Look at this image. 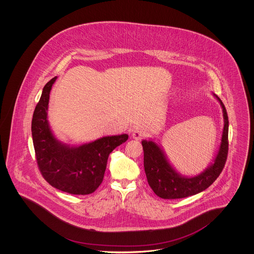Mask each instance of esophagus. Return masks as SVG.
<instances>
[{
  "label": "esophagus",
  "mask_w": 254,
  "mask_h": 254,
  "mask_svg": "<svg viewBox=\"0 0 254 254\" xmlns=\"http://www.w3.org/2000/svg\"><path fill=\"white\" fill-rule=\"evenodd\" d=\"M131 136H132L133 139H135V140H141L145 137V133L143 132L142 130H140V129H134Z\"/></svg>",
  "instance_id": "34e87169"
}]
</instances>
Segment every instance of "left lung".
<instances>
[{"mask_svg": "<svg viewBox=\"0 0 254 254\" xmlns=\"http://www.w3.org/2000/svg\"><path fill=\"white\" fill-rule=\"evenodd\" d=\"M212 94L222 108L224 127L217 152L211 163L199 174L194 176L181 174L170 163L163 146L155 139L142 141L146 179L154 193L163 199H179L200 193L217 179L224 169L229 149V118L221 99Z\"/></svg>", "mask_w": 254, "mask_h": 254, "instance_id": "obj_1", "label": "left lung"}]
</instances>
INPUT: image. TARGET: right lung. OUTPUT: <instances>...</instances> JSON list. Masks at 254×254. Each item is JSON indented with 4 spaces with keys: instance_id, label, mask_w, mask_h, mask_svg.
<instances>
[{
    "instance_id": "right-lung-1",
    "label": "right lung",
    "mask_w": 254,
    "mask_h": 254,
    "mask_svg": "<svg viewBox=\"0 0 254 254\" xmlns=\"http://www.w3.org/2000/svg\"><path fill=\"white\" fill-rule=\"evenodd\" d=\"M56 80L57 76L45 85L33 113L31 132L37 163L44 178L57 190L76 195L92 193L103 182L109 154L128 135L104 136L79 145L60 141L48 119L49 94Z\"/></svg>"
}]
</instances>
